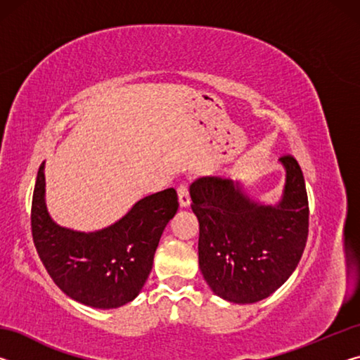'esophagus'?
<instances>
[{
    "mask_svg": "<svg viewBox=\"0 0 360 360\" xmlns=\"http://www.w3.org/2000/svg\"><path fill=\"white\" fill-rule=\"evenodd\" d=\"M178 198L181 208H186V206L191 205V197H188V187L187 184L178 186Z\"/></svg>",
    "mask_w": 360,
    "mask_h": 360,
    "instance_id": "esophagus-1",
    "label": "esophagus"
}]
</instances>
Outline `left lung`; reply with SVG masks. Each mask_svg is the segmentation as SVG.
Segmentation results:
<instances>
[{
	"label": "left lung",
	"mask_w": 360,
	"mask_h": 360,
	"mask_svg": "<svg viewBox=\"0 0 360 360\" xmlns=\"http://www.w3.org/2000/svg\"><path fill=\"white\" fill-rule=\"evenodd\" d=\"M276 205L252 202L240 182L203 176L191 186L198 219V264L211 290L231 303H255L288 281L308 238V195L302 168L292 155Z\"/></svg>",
	"instance_id": "8db88e82"
}]
</instances>
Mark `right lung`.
Segmentation results:
<instances>
[{"mask_svg":"<svg viewBox=\"0 0 360 360\" xmlns=\"http://www.w3.org/2000/svg\"><path fill=\"white\" fill-rule=\"evenodd\" d=\"M44 195L42 162L33 192L32 233L53 283L72 300L94 308H119L136 298L163 230L178 211L174 188L141 198L117 222L89 233L53 222Z\"/></svg>","mask_w":360,"mask_h":360,"instance_id":"add662e5","label":"right lung"}]
</instances>
